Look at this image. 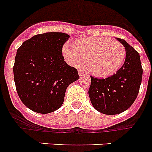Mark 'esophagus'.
I'll return each instance as SVG.
<instances>
[{
  "instance_id": "1",
  "label": "esophagus",
  "mask_w": 152,
  "mask_h": 152,
  "mask_svg": "<svg viewBox=\"0 0 152 152\" xmlns=\"http://www.w3.org/2000/svg\"><path fill=\"white\" fill-rule=\"evenodd\" d=\"M79 75H80V77H84V76H88V75L85 73V72H84L83 71H79Z\"/></svg>"
}]
</instances>
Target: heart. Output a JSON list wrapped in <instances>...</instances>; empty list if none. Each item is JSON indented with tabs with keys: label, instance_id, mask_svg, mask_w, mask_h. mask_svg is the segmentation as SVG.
Wrapping results in <instances>:
<instances>
[{
	"label": "heart",
	"instance_id": "b5f03b06",
	"mask_svg": "<svg viewBox=\"0 0 152 152\" xmlns=\"http://www.w3.org/2000/svg\"><path fill=\"white\" fill-rule=\"evenodd\" d=\"M63 55L75 67H82L88 60L89 72L94 76L107 77L114 75L124 63L126 50L124 45L116 40L104 37L80 39L72 46L66 43Z\"/></svg>",
	"mask_w": 152,
	"mask_h": 152
}]
</instances>
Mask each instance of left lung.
Here are the masks:
<instances>
[{"label": "left lung", "mask_w": 152, "mask_h": 152, "mask_svg": "<svg viewBox=\"0 0 152 152\" xmlns=\"http://www.w3.org/2000/svg\"><path fill=\"white\" fill-rule=\"evenodd\" d=\"M117 40L126 48L124 64L107 78L91 76L88 91L93 107L107 115H116L128 110L136 99L142 83L143 69L139 52L124 39Z\"/></svg>", "instance_id": "8db88e82"}]
</instances>
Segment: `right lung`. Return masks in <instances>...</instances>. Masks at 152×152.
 Masks as SVG:
<instances>
[{
	"label": "right lung",
	"instance_id": "add662e5",
	"mask_svg": "<svg viewBox=\"0 0 152 152\" xmlns=\"http://www.w3.org/2000/svg\"><path fill=\"white\" fill-rule=\"evenodd\" d=\"M70 37L63 33L36 35L17 49L13 77L19 97L39 113H49L62 105L70 84L79 78L77 70L64 61L62 47Z\"/></svg>",
	"mask_w": 152,
	"mask_h": 152
}]
</instances>
